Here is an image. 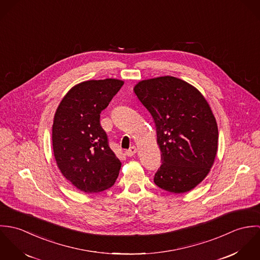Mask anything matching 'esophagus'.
Masks as SVG:
<instances>
[{
	"label": "esophagus",
	"instance_id": "esophagus-1",
	"mask_svg": "<svg viewBox=\"0 0 260 260\" xmlns=\"http://www.w3.org/2000/svg\"><path fill=\"white\" fill-rule=\"evenodd\" d=\"M136 152H137V148H136L135 146H132V147H130L128 150H126L125 154H126L128 157H132V156L135 155Z\"/></svg>",
	"mask_w": 260,
	"mask_h": 260
}]
</instances>
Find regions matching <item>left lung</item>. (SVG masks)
<instances>
[{
    "label": "left lung",
    "mask_w": 260,
    "mask_h": 260,
    "mask_svg": "<svg viewBox=\"0 0 260 260\" xmlns=\"http://www.w3.org/2000/svg\"><path fill=\"white\" fill-rule=\"evenodd\" d=\"M133 90L156 127L162 165L155 184L179 194L194 189L208 175L218 148V127L207 100L172 76L142 80Z\"/></svg>",
    "instance_id": "1"
}]
</instances>
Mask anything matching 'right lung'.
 I'll list each match as a JSON object with an SVG mask.
<instances>
[{
	"mask_svg": "<svg viewBox=\"0 0 260 260\" xmlns=\"http://www.w3.org/2000/svg\"><path fill=\"white\" fill-rule=\"evenodd\" d=\"M123 84L112 78L81 82L68 91L55 113L52 144L57 166L83 192L106 190L119 175L121 162L108 145L100 114Z\"/></svg>",
	"mask_w": 260,
	"mask_h": 260,
	"instance_id": "right-lung-1",
	"label": "right lung"
}]
</instances>
